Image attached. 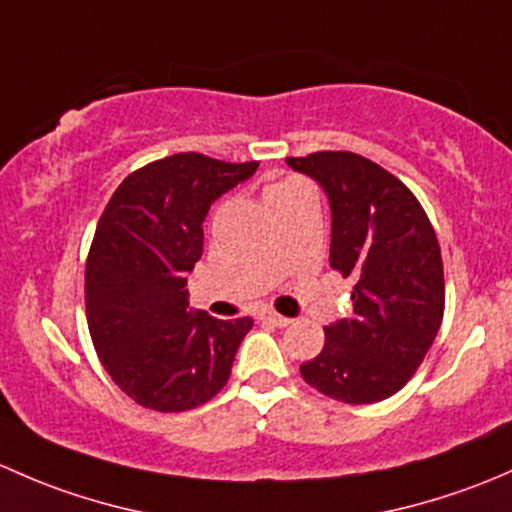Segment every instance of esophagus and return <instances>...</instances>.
Segmentation results:
<instances>
[{
  "label": "esophagus",
  "instance_id": "obj_1",
  "mask_svg": "<svg viewBox=\"0 0 512 512\" xmlns=\"http://www.w3.org/2000/svg\"><path fill=\"white\" fill-rule=\"evenodd\" d=\"M258 318H261L263 323H271V325H276V328H286V325H291V323H293L291 318H286V315H278V313H273V310H263V313L258 315Z\"/></svg>",
  "mask_w": 512,
  "mask_h": 512
}]
</instances>
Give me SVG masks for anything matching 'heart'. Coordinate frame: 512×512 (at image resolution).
<instances>
[{
    "label": "heart",
    "instance_id": "b5f03b06",
    "mask_svg": "<svg viewBox=\"0 0 512 512\" xmlns=\"http://www.w3.org/2000/svg\"><path fill=\"white\" fill-rule=\"evenodd\" d=\"M300 189H305L303 182H295V179H283V182H276V184H271V187H266L263 199H266L268 209H273L276 204H281L283 199L293 197L295 192H300Z\"/></svg>",
    "mask_w": 512,
    "mask_h": 512
}]
</instances>
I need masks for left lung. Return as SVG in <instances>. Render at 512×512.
<instances>
[{
  "label": "left lung",
  "instance_id": "left-lung-1",
  "mask_svg": "<svg viewBox=\"0 0 512 512\" xmlns=\"http://www.w3.org/2000/svg\"><path fill=\"white\" fill-rule=\"evenodd\" d=\"M330 202V266L350 278L352 315L325 328L300 374L325 397L372 404L392 397L424 362L444 320V263L416 197L355 152L288 157Z\"/></svg>",
  "mask_w": 512,
  "mask_h": 512
}]
</instances>
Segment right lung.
I'll use <instances>...</instances> for the list:
<instances>
[{
	"mask_svg": "<svg viewBox=\"0 0 512 512\" xmlns=\"http://www.w3.org/2000/svg\"><path fill=\"white\" fill-rule=\"evenodd\" d=\"M258 162L179 152L123 179L86 261V315L105 372L155 412H187L226 384L254 320L189 308L187 276L204 251L209 207Z\"/></svg>",
	"mask_w": 512,
	"mask_h": 512,
	"instance_id": "add662e5",
	"label": "right lung"
}]
</instances>
